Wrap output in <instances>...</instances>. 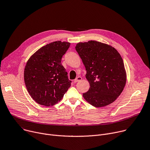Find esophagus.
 <instances>
[{"mask_svg":"<svg viewBox=\"0 0 150 150\" xmlns=\"http://www.w3.org/2000/svg\"><path fill=\"white\" fill-rule=\"evenodd\" d=\"M82 80V77H80V76H78V77H77L74 80V83H77V82L80 81V80Z\"/></svg>","mask_w":150,"mask_h":150,"instance_id":"esophagus-1","label":"esophagus"}]
</instances>
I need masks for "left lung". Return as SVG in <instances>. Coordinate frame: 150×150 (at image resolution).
<instances>
[{
    "mask_svg": "<svg viewBox=\"0 0 150 150\" xmlns=\"http://www.w3.org/2000/svg\"><path fill=\"white\" fill-rule=\"evenodd\" d=\"M75 48L85 67L90 85L83 97L96 108L110 105L121 94L126 83L120 54L112 46L96 41L79 42Z\"/></svg>",
    "mask_w": 150,
    "mask_h": 150,
    "instance_id": "1",
    "label": "left lung"
}]
</instances>
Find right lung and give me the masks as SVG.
Listing matches in <instances>:
<instances>
[{"instance_id": "obj_1", "label": "right lung", "mask_w": 150, "mask_h": 150, "mask_svg": "<svg viewBox=\"0 0 150 150\" xmlns=\"http://www.w3.org/2000/svg\"><path fill=\"white\" fill-rule=\"evenodd\" d=\"M70 43L57 41L45 45L30 56L25 68L24 79L28 93L39 105L51 106L61 101L71 86L63 55Z\"/></svg>"}]
</instances>
